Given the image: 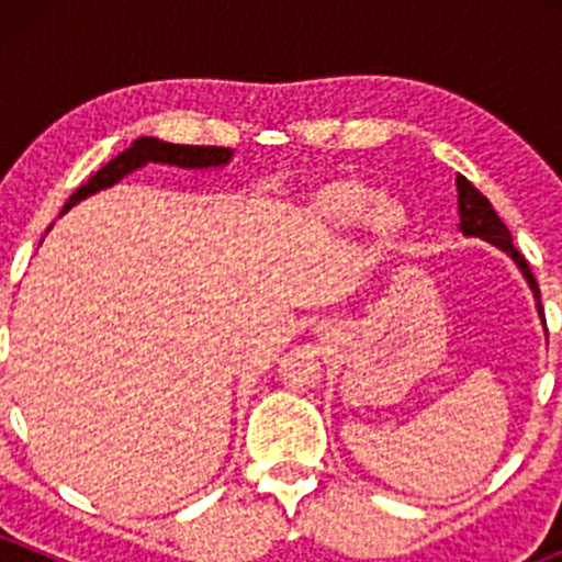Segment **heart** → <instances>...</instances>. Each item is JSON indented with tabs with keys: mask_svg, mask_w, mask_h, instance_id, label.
<instances>
[{
	"mask_svg": "<svg viewBox=\"0 0 562 562\" xmlns=\"http://www.w3.org/2000/svg\"><path fill=\"white\" fill-rule=\"evenodd\" d=\"M317 212L334 225H359L367 217V225L375 236L389 239L396 234L402 223V212L391 198H375V190L359 181H339L326 187L317 195Z\"/></svg>",
	"mask_w": 562,
	"mask_h": 562,
	"instance_id": "b5f03b06",
	"label": "heart"
}]
</instances>
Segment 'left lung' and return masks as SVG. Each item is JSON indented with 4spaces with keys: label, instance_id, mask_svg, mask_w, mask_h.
I'll list each match as a JSON object with an SVG mask.
<instances>
[{
    "label": "left lung",
    "instance_id": "8db88e82",
    "mask_svg": "<svg viewBox=\"0 0 562 562\" xmlns=\"http://www.w3.org/2000/svg\"><path fill=\"white\" fill-rule=\"evenodd\" d=\"M457 206H459V231H462V236H473V239L490 241L492 247L506 252L508 258L517 263V269L522 271L527 285H530L532 299H536L538 317H541L543 331H547V321H543V307H541V291H538V282L536 277H532L530 266H527V260L517 252V247H514L512 241V234H508V228L503 225V220L497 217L492 203L486 201V198L481 195V192L464 179V176H457Z\"/></svg>",
    "mask_w": 562,
    "mask_h": 562
}]
</instances>
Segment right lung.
I'll list each match as a JSON object with an SVG mask.
<instances>
[{
	"label": "right lung",
	"mask_w": 562,
	"mask_h": 562,
	"mask_svg": "<svg viewBox=\"0 0 562 562\" xmlns=\"http://www.w3.org/2000/svg\"><path fill=\"white\" fill-rule=\"evenodd\" d=\"M231 157H234V151L225 149V146H181V144H168V140L144 135V138L133 140L130 149H124L122 155H116L108 166L100 168L87 184L78 187V190L70 195V201L65 203L61 214H65L67 209L76 206L78 201H83V198L94 195V192L100 190H108V187L122 181L127 173L138 171V168L149 166V162L187 168V171H206V168L228 166Z\"/></svg>",
	"instance_id": "1"
}]
</instances>
